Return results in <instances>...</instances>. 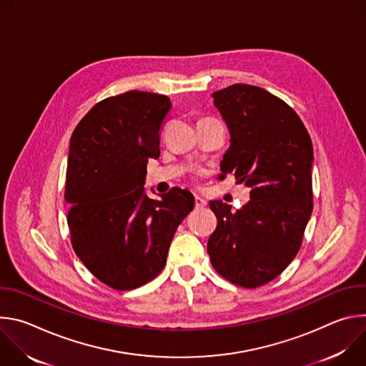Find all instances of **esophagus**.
<instances>
[{"label": "esophagus", "mask_w": 366, "mask_h": 366, "mask_svg": "<svg viewBox=\"0 0 366 366\" xmlns=\"http://www.w3.org/2000/svg\"><path fill=\"white\" fill-rule=\"evenodd\" d=\"M207 205V201L201 197H195V208L197 210H199V208H204Z\"/></svg>", "instance_id": "34e87169"}]
</instances>
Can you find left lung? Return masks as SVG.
<instances>
[{
  "label": "left lung",
  "instance_id": "left-lung-1",
  "mask_svg": "<svg viewBox=\"0 0 366 366\" xmlns=\"http://www.w3.org/2000/svg\"><path fill=\"white\" fill-rule=\"evenodd\" d=\"M230 133L220 164L250 189L232 212L210 201L217 227L207 252L214 269L244 288L277 278L300 250L312 212V143L297 113L264 88L234 84L212 94Z\"/></svg>",
  "mask_w": 366,
  "mask_h": 366
}]
</instances>
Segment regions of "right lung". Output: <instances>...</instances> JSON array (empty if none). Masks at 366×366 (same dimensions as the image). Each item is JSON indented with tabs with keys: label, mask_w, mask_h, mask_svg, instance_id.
Here are the masks:
<instances>
[{
	"label": "right lung",
	"mask_w": 366,
	"mask_h": 366,
	"mask_svg": "<svg viewBox=\"0 0 366 366\" xmlns=\"http://www.w3.org/2000/svg\"><path fill=\"white\" fill-rule=\"evenodd\" d=\"M169 109L167 95L129 91L95 104L71 137L65 201L72 246L95 278L119 291L164 269L172 237L194 208L187 189L152 199L143 187L149 158L161 154Z\"/></svg>",
	"instance_id": "obj_1"
}]
</instances>
